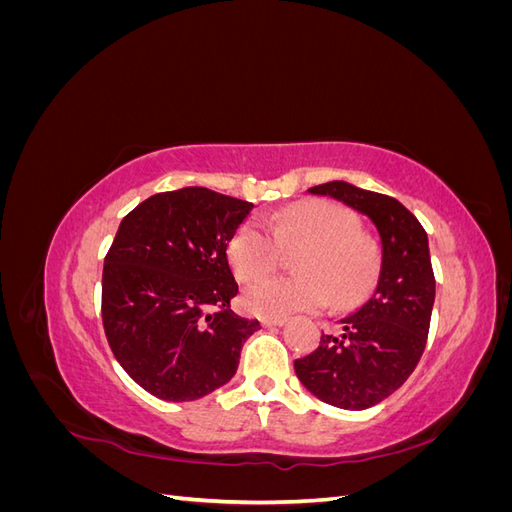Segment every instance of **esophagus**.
<instances>
[{
    "mask_svg": "<svg viewBox=\"0 0 512 512\" xmlns=\"http://www.w3.org/2000/svg\"><path fill=\"white\" fill-rule=\"evenodd\" d=\"M262 327H282L286 318H262Z\"/></svg>",
    "mask_w": 512,
    "mask_h": 512,
    "instance_id": "34e87169",
    "label": "esophagus"
}]
</instances>
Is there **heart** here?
Returning a JSON list of instances; mask_svg holds the SVG:
<instances>
[{"instance_id": "1", "label": "heart", "mask_w": 512, "mask_h": 512, "mask_svg": "<svg viewBox=\"0 0 512 512\" xmlns=\"http://www.w3.org/2000/svg\"><path fill=\"white\" fill-rule=\"evenodd\" d=\"M297 275H277L247 286L243 307L250 314L280 318L309 312L329 301L346 305L371 286L378 267L376 245L356 230L354 215L327 200H303L282 211L247 220L228 243V260L239 282L273 271L280 250L290 252Z\"/></svg>"}]
</instances>
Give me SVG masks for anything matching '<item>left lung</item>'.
I'll list each match as a JSON object with an SVG mask.
<instances>
[{
	"label": "left lung",
	"instance_id": "1",
	"mask_svg": "<svg viewBox=\"0 0 512 512\" xmlns=\"http://www.w3.org/2000/svg\"><path fill=\"white\" fill-rule=\"evenodd\" d=\"M367 215L380 235V273L374 292L318 348L294 361L297 378L320 401L365 410L395 393L418 365L436 299L427 232L399 200L329 181L309 188Z\"/></svg>",
	"mask_w": 512,
	"mask_h": 512
}]
</instances>
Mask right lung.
<instances>
[{
  "label": "right lung",
  "instance_id": "1",
  "mask_svg": "<svg viewBox=\"0 0 512 512\" xmlns=\"http://www.w3.org/2000/svg\"><path fill=\"white\" fill-rule=\"evenodd\" d=\"M207 188L153 194L121 220L102 269V324L115 359L151 395L194 401L235 376L260 329L230 309L228 243L252 211Z\"/></svg>",
  "mask_w": 512,
  "mask_h": 512
}]
</instances>
